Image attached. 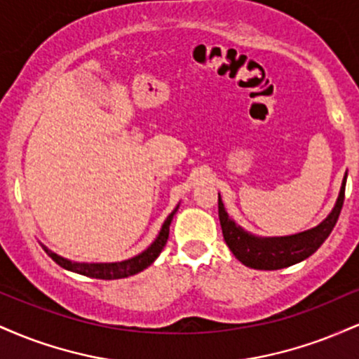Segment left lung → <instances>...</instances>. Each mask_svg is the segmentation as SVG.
<instances>
[{
  "instance_id": "left-lung-1",
  "label": "left lung",
  "mask_w": 359,
  "mask_h": 359,
  "mask_svg": "<svg viewBox=\"0 0 359 359\" xmlns=\"http://www.w3.org/2000/svg\"><path fill=\"white\" fill-rule=\"evenodd\" d=\"M346 179H348V172L341 184L339 196H337L336 205L332 208L331 214L316 228L307 229L304 233L290 234V236L262 238L245 231L228 216L221 196H217V209H219L221 229L226 245L243 265L255 270H280L302 262L312 253H316L317 248L327 240V236L334 229L337 217L343 209Z\"/></svg>"
}]
</instances>
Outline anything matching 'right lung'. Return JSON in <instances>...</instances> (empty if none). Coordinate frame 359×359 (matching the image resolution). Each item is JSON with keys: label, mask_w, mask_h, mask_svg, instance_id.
<instances>
[{"label": "right lung", "mask_w": 359, "mask_h": 359, "mask_svg": "<svg viewBox=\"0 0 359 359\" xmlns=\"http://www.w3.org/2000/svg\"><path fill=\"white\" fill-rule=\"evenodd\" d=\"M179 209V205L168 214V217L165 222L162 224V229H160L158 236L156 240L151 243L150 246L145 251L137 255V257L125 259V262H114V263H77V262H71V259L60 257V255L53 253L47 248V246L42 245V248L45 250V253L50 257L57 265H60L62 269L71 270L74 273L79 275H86V277L90 278H100V280H116V278H126L131 277V275L138 273V271L145 270L147 266H150L151 263L155 262L156 257L162 253L163 246L168 240V231H170V222L174 219V214Z\"/></svg>", "instance_id": "1"}]
</instances>
